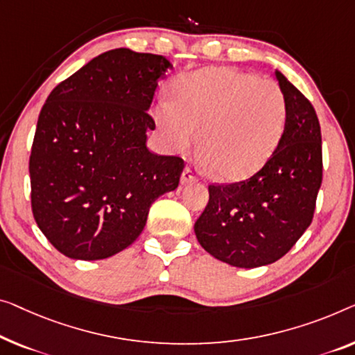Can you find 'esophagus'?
<instances>
[{"label":"esophagus","instance_id":"34e87169","mask_svg":"<svg viewBox=\"0 0 355 355\" xmlns=\"http://www.w3.org/2000/svg\"><path fill=\"white\" fill-rule=\"evenodd\" d=\"M196 180V173L191 167H184L182 173V183H191Z\"/></svg>","mask_w":355,"mask_h":355}]
</instances>
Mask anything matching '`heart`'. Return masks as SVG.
I'll list each match as a JSON object with an SVG mask.
<instances>
[{
	"label": "heart",
	"instance_id": "heart-1",
	"mask_svg": "<svg viewBox=\"0 0 355 355\" xmlns=\"http://www.w3.org/2000/svg\"><path fill=\"white\" fill-rule=\"evenodd\" d=\"M175 102L166 100L155 118L167 140L183 150L200 127V157L220 180L255 173L279 145L287 119L277 83L230 67H210L180 76Z\"/></svg>",
	"mask_w": 355,
	"mask_h": 355
}]
</instances>
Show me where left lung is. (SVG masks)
Returning a JSON list of instances; mask_svg holds the SVG:
<instances>
[{
    "label": "left lung",
    "instance_id": "1",
    "mask_svg": "<svg viewBox=\"0 0 355 355\" xmlns=\"http://www.w3.org/2000/svg\"><path fill=\"white\" fill-rule=\"evenodd\" d=\"M287 103L279 145L250 178L209 184V204L194 225L199 244L231 266L277 261L308 230L322 184V135L308 98L276 71Z\"/></svg>",
    "mask_w": 355,
    "mask_h": 355
}]
</instances>
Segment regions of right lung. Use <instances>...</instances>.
Returning <instances> with one entry per match:
<instances>
[{
	"label": "right lung",
	"mask_w": 355,
	"mask_h": 355,
	"mask_svg": "<svg viewBox=\"0 0 355 355\" xmlns=\"http://www.w3.org/2000/svg\"><path fill=\"white\" fill-rule=\"evenodd\" d=\"M171 62L103 52L52 89L30 153L31 211L65 257L103 260L144 231L151 204L178 187L184 161L146 148L148 113Z\"/></svg>",
	"instance_id": "add662e5"
}]
</instances>
